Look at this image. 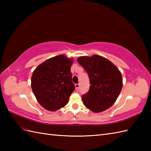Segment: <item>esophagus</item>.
<instances>
[{
  "mask_svg": "<svg viewBox=\"0 0 151 151\" xmlns=\"http://www.w3.org/2000/svg\"><path fill=\"white\" fill-rule=\"evenodd\" d=\"M79 88H80V84H75V88H76V90H78Z\"/></svg>",
  "mask_w": 151,
  "mask_h": 151,
  "instance_id": "obj_1",
  "label": "esophagus"
}]
</instances>
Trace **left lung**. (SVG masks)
<instances>
[{"instance_id": "1", "label": "left lung", "mask_w": 151, "mask_h": 151, "mask_svg": "<svg viewBox=\"0 0 151 151\" xmlns=\"http://www.w3.org/2000/svg\"><path fill=\"white\" fill-rule=\"evenodd\" d=\"M77 61L88 73L91 84L89 91L82 95L83 104L94 113L110 108L123 88L120 70L110 60L97 54L81 56Z\"/></svg>"}]
</instances>
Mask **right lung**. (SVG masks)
<instances>
[{
    "label": "right lung",
    "mask_w": 151,
    "mask_h": 151,
    "mask_svg": "<svg viewBox=\"0 0 151 151\" xmlns=\"http://www.w3.org/2000/svg\"><path fill=\"white\" fill-rule=\"evenodd\" d=\"M72 58L61 54L45 61L34 70L31 87L37 102L49 111H56L68 103L75 89L72 82Z\"/></svg>",
    "instance_id": "right-lung-1"
}]
</instances>
